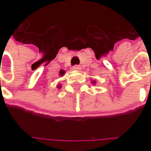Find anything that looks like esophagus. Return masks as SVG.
I'll use <instances>...</instances> for the list:
<instances>
[{"label":"esophagus","instance_id":"esophagus-1","mask_svg":"<svg viewBox=\"0 0 151 151\" xmlns=\"http://www.w3.org/2000/svg\"><path fill=\"white\" fill-rule=\"evenodd\" d=\"M73 69L75 70V71H80L81 70V67L79 65H74L73 67Z\"/></svg>","mask_w":151,"mask_h":151}]
</instances>
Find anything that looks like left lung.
Listing matches in <instances>:
<instances>
[{
    "label": "left lung",
    "mask_w": 151,
    "mask_h": 151,
    "mask_svg": "<svg viewBox=\"0 0 151 151\" xmlns=\"http://www.w3.org/2000/svg\"><path fill=\"white\" fill-rule=\"evenodd\" d=\"M91 82L93 83V84H96V81H95V80H92Z\"/></svg>",
    "instance_id": "1"
}]
</instances>
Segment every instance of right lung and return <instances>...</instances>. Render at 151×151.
<instances>
[{"instance_id":"add662e5","label":"right lung","mask_w":151,"mask_h":151,"mask_svg":"<svg viewBox=\"0 0 151 151\" xmlns=\"http://www.w3.org/2000/svg\"><path fill=\"white\" fill-rule=\"evenodd\" d=\"M65 70H63V69H60V70L59 75L60 76V77H63V76L65 75ZM57 88H61V85H60V84H58V85H57Z\"/></svg>"}]
</instances>
